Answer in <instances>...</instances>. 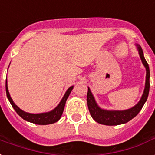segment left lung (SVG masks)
I'll return each mask as SVG.
<instances>
[{
	"mask_svg": "<svg viewBox=\"0 0 155 155\" xmlns=\"http://www.w3.org/2000/svg\"><path fill=\"white\" fill-rule=\"evenodd\" d=\"M137 47L139 56L142 61V64H144V66L146 69L145 89H144L143 94H142L140 101L131 108L124 110V111L105 110V109L100 108L98 106V104L94 99V95L92 94L91 90L88 87L86 99H87L89 111H90L92 118L98 123L101 124H105V125H118V124L127 123L139 113V111H141L142 107L147 100L149 91H150V68H149L148 63L146 62V59L144 57L143 51H142L141 46L137 44Z\"/></svg>",
	"mask_w": 155,
	"mask_h": 155,
	"instance_id": "1",
	"label": "left lung"
}]
</instances>
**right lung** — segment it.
<instances>
[{
    "mask_svg": "<svg viewBox=\"0 0 155 155\" xmlns=\"http://www.w3.org/2000/svg\"><path fill=\"white\" fill-rule=\"evenodd\" d=\"M74 88V86H70L67 91L65 92L64 97L62 98L61 101L60 102V104L57 105L56 108H54L52 111H48V112H44V113H39V114H32L28 113L26 111H22L21 109H20L17 106L16 104H14L13 99L10 97L9 94V90H8V86H7V78L6 82H5V91H6V95L7 98L9 99V103L11 104L12 107H14V109L16 111V112L18 114L19 116H21V118L25 120L31 122V123L36 124H41V125H46V124H50L56 123V121H58L61 119L62 113L64 111V105L66 103V100L69 97V94L71 93L72 90Z\"/></svg>",
    "mask_w": 155,
    "mask_h": 155,
    "instance_id": "add662e5",
    "label": "right lung"
}]
</instances>
